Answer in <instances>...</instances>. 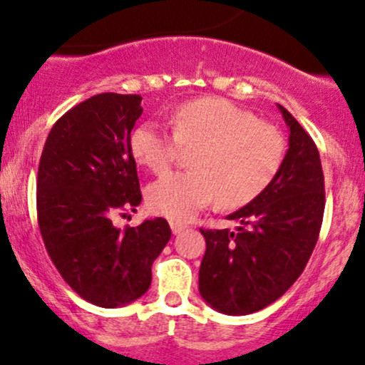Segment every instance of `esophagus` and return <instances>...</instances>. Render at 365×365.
Wrapping results in <instances>:
<instances>
[{
    "label": "esophagus",
    "mask_w": 365,
    "mask_h": 365,
    "mask_svg": "<svg viewBox=\"0 0 365 365\" xmlns=\"http://www.w3.org/2000/svg\"><path fill=\"white\" fill-rule=\"evenodd\" d=\"M170 225H171V231H173V234H180L183 231V229L187 227L185 224H182V222H175V220H171L170 222Z\"/></svg>",
    "instance_id": "1"
}]
</instances>
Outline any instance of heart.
Wrapping results in <instances>:
<instances>
[{"label": "heart", "mask_w": 365, "mask_h": 365, "mask_svg": "<svg viewBox=\"0 0 365 365\" xmlns=\"http://www.w3.org/2000/svg\"><path fill=\"white\" fill-rule=\"evenodd\" d=\"M173 133L143 122L131 134V152L141 166L163 173L182 147L197 148L190 171H171L148 187L152 212L190 220L218 199L225 208L248 205L269 187L285 157L283 134L255 113L224 98L192 99L171 113Z\"/></svg>", "instance_id": "1"}]
</instances>
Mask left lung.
<instances>
[{
    "mask_svg": "<svg viewBox=\"0 0 365 365\" xmlns=\"http://www.w3.org/2000/svg\"><path fill=\"white\" fill-rule=\"evenodd\" d=\"M289 128V150L262 194L229 215L240 222L205 231L206 253L199 267V294L217 312L250 314L282 297L308 264L325 208L324 171L317 145L278 105Z\"/></svg>",
    "mask_w": 365,
    "mask_h": 365,
    "instance_id": "1",
    "label": "left lung"
}]
</instances>
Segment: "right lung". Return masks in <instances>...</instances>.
<instances>
[{"mask_svg": "<svg viewBox=\"0 0 365 365\" xmlns=\"http://www.w3.org/2000/svg\"><path fill=\"white\" fill-rule=\"evenodd\" d=\"M141 96L103 92L53 124L36 182L38 224L64 282L86 301L118 308L152 283V264L171 237L164 218L115 227V213L136 212L140 180L131 131Z\"/></svg>", "mask_w": 365, "mask_h": 365, "instance_id": "1", "label": "right lung"}]
</instances>
